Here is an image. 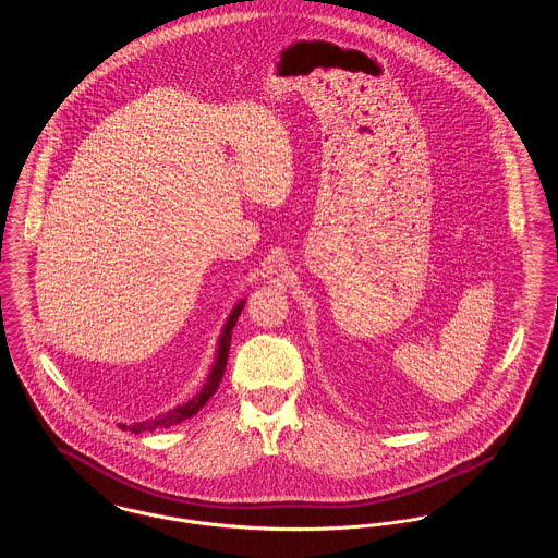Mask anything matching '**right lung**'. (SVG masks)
Here are the masks:
<instances>
[{"label":"right lung","instance_id":"right-lung-1","mask_svg":"<svg viewBox=\"0 0 558 558\" xmlns=\"http://www.w3.org/2000/svg\"><path fill=\"white\" fill-rule=\"evenodd\" d=\"M244 304H246V302L242 300V302L233 308V312L229 314V318H227V323H225V327H222L220 340H218L216 362H214L211 371L207 374V380H205V385L201 387V391H198L192 400H187L186 404L175 407V409H171V411L165 413V415H158V417L147 420V422H136V424H130V426L120 424L122 430L138 434L145 433V430H156V428H171V426H178V424L186 422L192 415L198 413V409H203V407L207 404V400L216 393V389H218V385H220V380H222V376H225V371H227L229 347H231V333H233V327H235V323H238V318H240V314H242V310H244Z\"/></svg>","mask_w":558,"mask_h":558}]
</instances>
